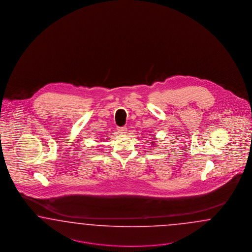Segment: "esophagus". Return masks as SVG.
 <instances>
[{"label": "esophagus", "instance_id": "1", "mask_svg": "<svg viewBox=\"0 0 252 252\" xmlns=\"http://www.w3.org/2000/svg\"><path fill=\"white\" fill-rule=\"evenodd\" d=\"M118 132H119L120 134H125V133H126V126L118 127Z\"/></svg>", "mask_w": 252, "mask_h": 252}]
</instances>
